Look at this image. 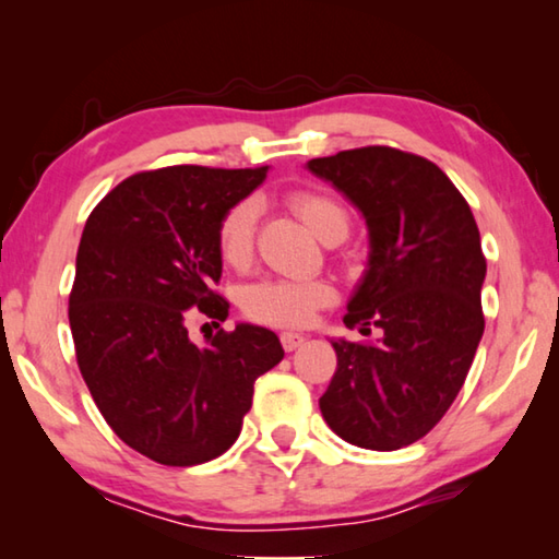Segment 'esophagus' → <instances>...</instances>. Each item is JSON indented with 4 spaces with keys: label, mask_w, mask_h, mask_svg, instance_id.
Masks as SVG:
<instances>
[{
    "label": "esophagus",
    "mask_w": 559,
    "mask_h": 559,
    "mask_svg": "<svg viewBox=\"0 0 559 559\" xmlns=\"http://www.w3.org/2000/svg\"><path fill=\"white\" fill-rule=\"evenodd\" d=\"M302 343H306V337L300 333H281V345L286 353H293V349H298Z\"/></svg>",
    "instance_id": "34e87169"
}]
</instances>
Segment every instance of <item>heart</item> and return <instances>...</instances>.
I'll list each match as a JSON object with an SVG mask.
<instances>
[{
    "mask_svg": "<svg viewBox=\"0 0 559 559\" xmlns=\"http://www.w3.org/2000/svg\"><path fill=\"white\" fill-rule=\"evenodd\" d=\"M293 214L308 226L320 241L335 234H347L349 216L345 206L325 189H296L288 194ZM259 202L253 197L234 202L216 226V253L224 266L243 269L253 257ZM335 288L323 278H263L241 293V310L251 320L273 328H306L313 323L318 310L333 306Z\"/></svg>",
    "mask_w": 559,
    "mask_h": 559,
    "instance_id": "obj_1",
    "label": "heart"
}]
</instances>
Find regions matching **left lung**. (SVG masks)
<instances>
[{"label":"left lung","instance_id":"obj_1","mask_svg":"<svg viewBox=\"0 0 559 559\" xmlns=\"http://www.w3.org/2000/svg\"><path fill=\"white\" fill-rule=\"evenodd\" d=\"M308 169L365 216L370 261L343 323L377 343L333 340L337 370L320 412L340 439L396 451L437 427L461 392L486 320V257L468 202L427 157L370 145Z\"/></svg>","mask_w":559,"mask_h":559}]
</instances>
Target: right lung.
<instances>
[{"mask_svg": "<svg viewBox=\"0 0 559 559\" xmlns=\"http://www.w3.org/2000/svg\"><path fill=\"white\" fill-rule=\"evenodd\" d=\"M269 167L175 165L110 189L83 229L69 323L79 370L118 437L163 466L212 461L239 439L253 382L283 359L276 333L236 325L189 340L194 316L224 323L216 226Z\"/></svg>", "mask_w": 559, "mask_h": 559, "instance_id": "1", "label": "right lung"}]
</instances>
